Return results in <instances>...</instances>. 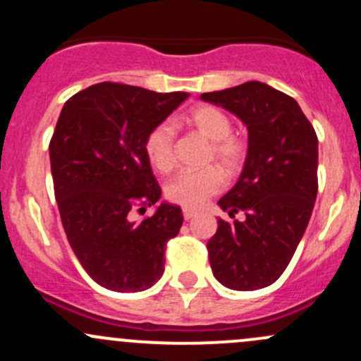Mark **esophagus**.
<instances>
[{
  "instance_id": "1",
  "label": "esophagus",
  "mask_w": 361,
  "mask_h": 361,
  "mask_svg": "<svg viewBox=\"0 0 361 361\" xmlns=\"http://www.w3.org/2000/svg\"><path fill=\"white\" fill-rule=\"evenodd\" d=\"M195 216V211L192 209H183V218L185 220H192V218Z\"/></svg>"
}]
</instances>
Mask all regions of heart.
<instances>
[{
    "label": "heart",
    "mask_w": 361,
    "mask_h": 361,
    "mask_svg": "<svg viewBox=\"0 0 361 361\" xmlns=\"http://www.w3.org/2000/svg\"><path fill=\"white\" fill-rule=\"evenodd\" d=\"M183 123L197 130L211 141L209 160H214L227 174H235L246 159V143L241 137L232 136V122L227 113L211 104H199L183 116ZM174 129L169 122L155 126L145 140V154L152 166L160 173L171 171L174 164L173 154ZM224 185V174L218 167H204L199 171H185L167 183L166 197L185 209H199L211 195Z\"/></svg>",
    "instance_id": "b5f03b06"
}]
</instances>
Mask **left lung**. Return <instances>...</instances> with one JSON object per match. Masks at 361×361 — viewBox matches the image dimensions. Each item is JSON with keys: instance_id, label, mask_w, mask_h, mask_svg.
Wrapping results in <instances>:
<instances>
[{"instance_id": "obj_1", "label": "left lung", "mask_w": 361, "mask_h": 361, "mask_svg": "<svg viewBox=\"0 0 361 361\" xmlns=\"http://www.w3.org/2000/svg\"><path fill=\"white\" fill-rule=\"evenodd\" d=\"M248 129L238 183L218 201L234 218L218 220L207 241L213 276L239 292L265 288L285 272L307 228L318 194V137L293 97L262 82L201 94Z\"/></svg>"}]
</instances>
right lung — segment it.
Listing matches in <instances>:
<instances>
[{
  "mask_svg": "<svg viewBox=\"0 0 361 361\" xmlns=\"http://www.w3.org/2000/svg\"><path fill=\"white\" fill-rule=\"evenodd\" d=\"M190 94H160L103 82L69 97L50 140L61 221L87 274L111 292H143L164 274V253L178 235L180 206L160 202L134 221V207L160 199L145 140Z\"/></svg>",
  "mask_w": 361,
  "mask_h": 361,
  "instance_id": "obj_1",
  "label": "right lung"
}]
</instances>
